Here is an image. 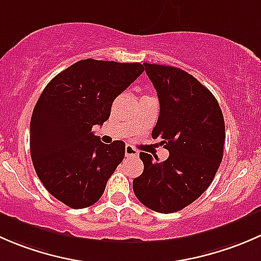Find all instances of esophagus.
<instances>
[{"instance_id": "obj_1", "label": "esophagus", "mask_w": 261, "mask_h": 261, "mask_svg": "<svg viewBox=\"0 0 261 261\" xmlns=\"http://www.w3.org/2000/svg\"><path fill=\"white\" fill-rule=\"evenodd\" d=\"M125 155L127 158H135V156H139V151L134 146L126 145L125 146Z\"/></svg>"}]
</instances>
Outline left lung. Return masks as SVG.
I'll list each match as a JSON object with an SVG mask.
<instances>
[{
	"instance_id": "obj_1",
	"label": "left lung",
	"mask_w": 261,
	"mask_h": 261,
	"mask_svg": "<svg viewBox=\"0 0 261 261\" xmlns=\"http://www.w3.org/2000/svg\"><path fill=\"white\" fill-rule=\"evenodd\" d=\"M160 114L152 139L169 151L163 163L140 152L144 172L133 181L147 208L172 213L193 203L212 183L223 155L225 120L217 99L193 75L175 67L144 63Z\"/></svg>"
}]
</instances>
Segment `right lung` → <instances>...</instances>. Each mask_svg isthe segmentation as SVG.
<instances>
[{"label": "right lung", "instance_id": "1", "mask_svg": "<svg viewBox=\"0 0 261 261\" xmlns=\"http://www.w3.org/2000/svg\"><path fill=\"white\" fill-rule=\"evenodd\" d=\"M140 63L84 59L44 88L30 122L34 168L46 191L74 210L96 203L125 156V143L103 144L92 133L141 73Z\"/></svg>", "mask_w": 261, "mask_h": 261}]
</instances>
